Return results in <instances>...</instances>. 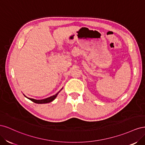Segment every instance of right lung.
Segmentation results:
<instances>
[{
  "label": "right lung",
  "instance_id": "right-lung-1",
  "mask_svg": "<svg viewBox=\"0 0 145 145\" xmlns=\"http://www.w3.org/2000/svg\"><path fill=\"white\" fill-rule=\"evenodd\" d=\"M62 89H60V91L62 90ZM60 91H59L56 94H55V95H54L51 96V97H48V98H46V99H42V100H36V99H34L28 98V97H27V96H25V95H24V96H25V97H27V99H28L29 100H31L32 102H34V103H38V104L48 103H50V102H52V101H53V100L56 98L57 95V94L59 93V92H60Z\"/></svg>",
  "mask_w": 145,
  "mask_h": 145
}]
</instances>
